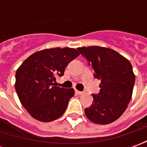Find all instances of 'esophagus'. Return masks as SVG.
<instances>
[{
    "label": "esophagus",
    "mask_w": 147,
    "mask_h": 147,
    "mask_svg": "<svg viewBox=\"0 0 147 147\" xmlns=\"http://www.w3.org/2000/svg\"><path fill=\"white\" fill-rule=\"evenodd\" d=\"M76 94H79V95H81V94H83V91H80V90H76Z\"/></svg>",
    "instance_id": "obj_1"
}]
</instances>
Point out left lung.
<instances>
[{"instance_id": "obj_1", "label": "left lung", "mask_w": 147, "mask_h": 147, "mask_svg": "<svg viewBox=\"0 0 147 147\" xmlns=\"http://www.w3.org/2000/svg\"><path fill=\"white\" fill-rule=\"evenodd\" d=\"M101 80L100 92L92 94L94 101L85 114L90 121L108 124L117 120L126 110L132 95L136 77L126 58L113 49L89 46L77 48Z\"/></svg>"}]
</instances>
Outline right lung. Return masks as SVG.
I'll return each instance as SVG.
<instances>
[{"label": "right lung", "instance_id": "obj_1", "mask_svg": "<svg viewBox=\"0 0 147 147\" xmlns=\"http://www.w3.org/2000/svg\"><path fill=\"white\" fill-rule=\"evenodd\" d=\"M80 55L72 48L46 49L26 59L16 73V90L21 104L32 117L49 122L61 117L75 94L72 88L53 86L56 77Z\"/></svg>", "mask_w": 147, "mask_h": 147}]
</instances>
